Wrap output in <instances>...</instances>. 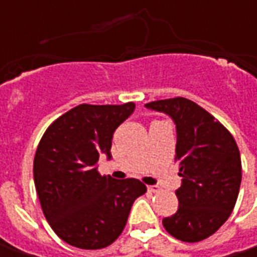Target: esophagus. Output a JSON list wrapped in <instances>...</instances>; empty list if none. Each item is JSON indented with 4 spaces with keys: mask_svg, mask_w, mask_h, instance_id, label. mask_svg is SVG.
<instances>
[{
    "mask_svg": "<svg viewBox=\"0 0 257 257\" xmlns=\"http://www.w3.org/2000/svg\"><path fill=\"white\" fill-rule=\"evenodd\" d=\"M147 189H149V191H151V193H158V191L161 190L158 186H149Z\"/></svg>",
    "mask_w": 257,
    "mask_h": 257,
    "instance_id": "esophagus-1",
    "label": "esophagus"
}]
</instances>
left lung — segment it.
Wrapping results in <instances>:
<instances>
[{
	"label": "left lung",
	"instance_id": "8db88e82",
	"mask_svg": "<svg viewBox=\"0 0 257 257\" xmlns=\"http://www.w3.org/2000/svg\"><path fill=\"white\" fill-rule=\"evenodd\" d=\"M147 108L167 114L176 125V157L182 186L178 212L162 224L172 237L198 242L231 215L241 186V157L231 134L213 115L186 97L151 101Z\"/></svg>",
	"mask_w": 257,
	"mask_h": 257
}]
</instances>
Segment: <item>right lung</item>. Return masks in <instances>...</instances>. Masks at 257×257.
Instances as JSON below:
<instances>
[{
    "instance_id": "obj_1",
    "label": "right lung",
    "mask_w": 257,
    "mask_h": 257,
    "mask_svg": "<svg viewBox=\"0 0 257 257\" xmlns=\"http://www.w3.org/2000/svg\"><path fill=\"white\" fill-rule=\"evenodd\" d=\"M134 111L132 101L79 104L42 136L34 157V184L48 223L68 245L108 246L122 232L135 199L147 191L138 179L115 180L97 172L99 156L111 160L112 134Z\"/></svg>"
}]
</instances>
